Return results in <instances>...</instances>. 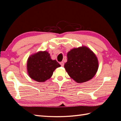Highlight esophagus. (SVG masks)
<instances>
[{"mask_svg":"<svg viewBox=\"0 0 121 121\" xmlns=\"http://www.w3.org/2000/svg\"><path fill=\"white\" fill-rule=\"evenodd\" d=\"M60 65H61V67H63L64 65V63L63 61H61V62H60Z\"/></svg>","mask_w":121,"mask_h":121,"instance_id":"obj_1","label":"esophagus"}]
</instances>
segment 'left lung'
<instances>
[{"label":"left lung","mask_w":121,"mask_h":121,"mask_svg":"<svg viewBox=\"0 0 121 121\" xmlns=\"http://www.w3.org/2000/svg\"><path fill=\"white\" fill-rule=\"evenodd\" d=\"M64 68L68 75L78 83L92 79L98 68L97 58L90 49L85 46L74 48L67 54Z\"/></svg>","instance_id":"8db88e82"}]
</instances>
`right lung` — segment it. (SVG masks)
I'll return each mask as SVG.
<instances>
[{
    "label": "right lung",
    "instance_id": "add662e5",
    "mask_svg": "<svg viewBox=\"0 0 121 121\" xmlns=\"http://www.w3.org/2000/svg\"><path fill=\"white\" fill-rule=\"evenodd\" d=\"M60 65L51 59L48 52H40L29 57L27 69L29 76L35 81L42 82L52 76L53 71Z\"/></svg>",
    "mask_w": 121,
    "mask_h": 121
}]
</instances>
